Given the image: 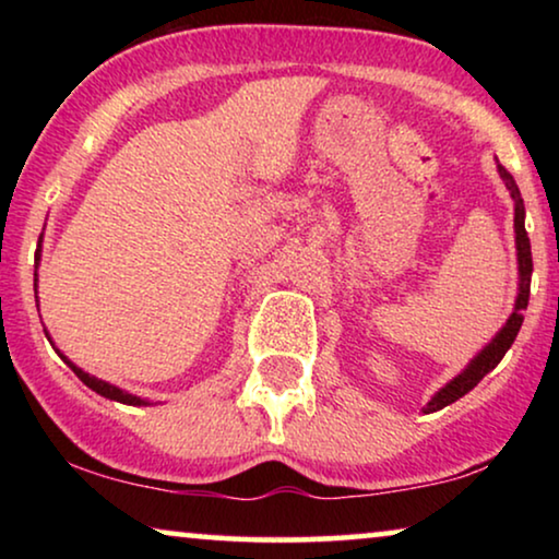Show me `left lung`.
<instances>
[{
  "label": "left lung",
  "mask_w": 559,
  "mask_h": 559,
  "mask_svg": "<svg viewBox=\"0 0 559 559\" xmlns=\"http://www.w3.org/2000/svg\"><path fill=\"white\" fill-rule=\"evenodd\" d=\"M499 175L503 178V182H507L511 198H514V228H516V254H519V297H516L514 312H511V318L507 320V325L501 328L499 335H496V338L488 343V346L480 350L476 358H473V361L468 364V369L457 373L450 384L442 386L440 392L435 394L430 402H427V407H425L427 415H430V412L448 407V404H453L455 400H461V396L468 394L488 371L496 369L503 358V354L511 348V343H514L519 328H522V323H524L522 310H526V305H530V285H532V247H530V236H526V228H524V201H522V193H519L516 180L511 178V173L507 170V167L499 165Z\"/></svg>",
  "instance_id": "8db88e82"
}]
</instances>
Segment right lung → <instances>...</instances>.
<instances>
[{
	"instance_id": "1",
	"label": "right lung",
	"mask_w": 559,
	"mask_h": 559,
	"mask_svg": "<svg viewBox=\"0 0 559 559\" xmlns=\"http://www.w3.org/2000/svg\"><path fill=\"white\" fill-rule=\"evenodd\" d=\"M60 358H63V361L71 366L73 369V373L75 377H79L83 384H86L88 389H94L96 394H102V396H106V400H114V402H121V404H147L144 400H140V396H132V394H127V392H121V389H117V386H111V384H106V381H102V379H96V377H91V373H86V371H81L79 366H73L71 361H68V358L60 354Z\"/></svg>"
}]
</instances>
